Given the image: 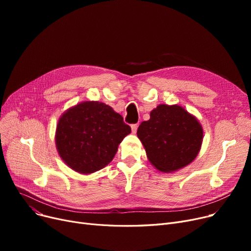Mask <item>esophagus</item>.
<instances>
[{
    "label": "esophagus",
    "mask_w": 251,
    "mask_h": 251,
    "mask_svg": "<svg viewBox=\"0 0 251 251\" xmlns=\"http://www.w3.org/2000/svg\"><path fill=\"white\" fill-rule=\"evenodd\" d=\"M137 128H138V124H132L131 125V130H132V133L135 134L137 132Z\"/></svg>",
    "instance_id": "34e87169"
}]
</instances>
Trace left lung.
Masks as SVG:
<instances>
[{
    "label": "left lung",
    "mask_w": 251,
    "mask_h": 251,
    "mask_svg": "<svg viewBox=\"0 0 251 251\" xmlns=\"http://www.w3.org/2000/svg\"><path fill=\"white\" fill-rule=\"evenodd\" d=\"M137 136L149 161L159 171L172 173L189 165L199 154L203 131L197 119L178 104H159L143 121Z\"/></svg>",
    "instance_id": "left-lung-1"
}]
</instances>
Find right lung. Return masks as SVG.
Wrapping results in <instances>:
<instances>
[{"mask_svg": "<svg viewBox=\"0 0 251 251\" xmlns=\"http://www.w3.org/2000/svg\"><path fill=\"white\" fill-rule=\"evenodd\" d=\"M131 132L123 117L100 101H82L66 111L57 125L56 147L61 159L81 174L104 168Z\"/></svg>", "mask_w": 251, "mask_h": 251, "instance_id": "1", "label": "right lung"}]
</instances>
